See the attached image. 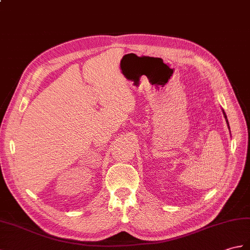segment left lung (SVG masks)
Returning <instances> with one entry per match:
<instances>
[{
  "label": "left lung",
  "mask_w": 250,
  "mask_h": 250,
  "mask_svg": "<svg viewBox=\"0 0 250 250\" xmlns=\"http://www.w3.org/2000/svg\"><path fill=\"white\" fill-rule=\"evenodd\" d=\"M223 114H224V117H225V119H226V123H227V125H228V129H229V131H230V126H229V123H228L227 116H226V114H225V112H224V109H223Z\"/></svg>",
  "instance_id": "obj_1"
}]
</instances>
